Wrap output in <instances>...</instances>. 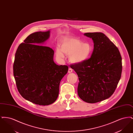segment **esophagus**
I'll use <instances>...</instances> for the list:
<instances>
[{"label": "esophagus", "instance_id": "34e87169", "mask_svg": "<svg viewBox=\"0 0 133 133\" xmlns=\"http://www.w3.org/2000/svg\"><path fill=\"white\" fill-rule=\"evenodd\" d=\"M72 71H73V70L71 68H69V69H68V73H72Z\"/></svg>", "mask_w": 133, "mask_h": 133}]
</instances>
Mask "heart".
I'll return each instance as SVG.
<instances>
[{
	"instance_id": "1",
	"label": "heart",
	"mask_w": 133,
	"mask_h": 133,
	"mask_svg": "<svg viewBox=\"0 0 133 133\" xmlns=\"http://www.w3.org/2000/svg\"><path fill=\"white\" fill-rule=\"evenodd\" d=\"M92 52V47L89 43H83L74 38L64 40L61 47L56 48V55L60 59H64V55L68 56L72 63H81L88 58Z\"/></svg>"
}]
</instances>
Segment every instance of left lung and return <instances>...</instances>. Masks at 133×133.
Segmentation results:
<instances>
[{
  "mask_svg": "<svg viewBox=\"0 0 133 133\" xmlns=\"http://www.w3.org/2000/svg\"><path fill=\"white\" fill-rule=\"evenodd\" d=\"M84 35L93 40L92 54L86 61L70 67L79 78V97L87 103H95L114 93L121 77L122 57L118 48L104 33L90 32Z\"/></svg>",
  "mask_w": 133,
  "mask_h": 133,
  "instance_id": "8db88e82",
  "label": "left lung"
}]
</instances>
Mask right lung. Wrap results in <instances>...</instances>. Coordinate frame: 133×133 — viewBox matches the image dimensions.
<instances>
[{"instance_id":"obj_1","label":"right lung","mask_w":133,"mask_h":133,"mask_svg":"<svg viewBox=\"0 0 133 133\" xmlns=\"http://www.w3.org/2000/svg\"><path fill=\"white\" fill-rule=\"evenodd\" d=\"M49 36L50 31L29 35L19 45L13 64V75L20 95L43 106L56 100L60 83L68 70L67 66L54 63L52 48L41 45Z\"/></svg>"}]
</instances>
